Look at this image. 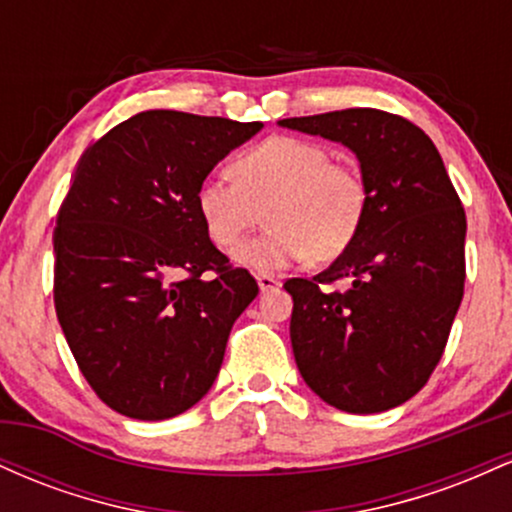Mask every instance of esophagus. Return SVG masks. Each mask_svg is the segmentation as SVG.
<instances>
[{
  "instance_id": "esophagus-1",
  "label": "esophagus",
  "mask_w": 512,
  "mask_h": 512,
  "mask_svg": "<svg viewBox=\"0 0 512 512\" xmlns=\"http://www.w3.org/2000/svg\"><path fill=\"white\" fill-rule=\"evenodd\" d=\"M257 284H260V291H274L281 281L272 274H257Z\"/></svg>"
}]
</instances>
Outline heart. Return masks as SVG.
Segmentation results:
<instances>
[{"instance_id": "1", "label": "heart", "mask_w": 512, "mask_h": 512, "mask_svg": "<svg viewBox=\"0 0 512 512\" xmlns=\"http://www.w3.org/2000/svg\"><path fill=\"white\" fill-rule=\"evenodd\" d=\"M226 180H204L195 209L211 243L233 250L259 225L273 228L236 250L255 272H279L308 257L330 262L354 243L368 211V185L356 166L301 137H267L228 163Z\"/></svg>"}]
</instances>
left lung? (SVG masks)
<instances>
[{
  "mask_svg": "<svg viewBox=\"0 0 512 512\" xmlns=\"http://www.w3.org/2000/svg\"><path fill=\"white\" fill-rule=\"evenodd\" d=\"M279 125L349 146L368 185L349 250L313 279L284 284L296 366L317 397L349 414L399 407L436 370L462 303L460 197L436 144L402 115L349 108Z\"/></svg>",
  "mask_w": 512,
  "mask_h": 512,
  "instance_id": "left-lung-1",
  "label": "left lung"
}]
</instances>
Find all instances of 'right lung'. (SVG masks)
Wrapping results in <instances>:
<instances>
[{
    "instance_id": "add662e5",
    "label": "right lung",
    "mask_w": 512,
    "mask_h": 512,
    "mask_svg": "<svg viewBox=\"0 0 512 512\" xmlns=\"http://www.w3.org/2000/svg\"><path fill=\"white\" fill-rule=\"evenodd\" d=\"M262 122L146 110L79 158L57 211L55 310L117 414L161 421L209 392L257 281L211 243L197 187Z\"/></svg>"
}]
</instances>
